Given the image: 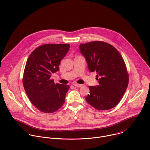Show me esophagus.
Here are the masks:
<instances>
[{
    "mask_svg": "<svg viewBox=\"0 0 150 150\" xmlns=\"http://www.w3.org/2000/svg\"><path fill=\"white\" fill-rule=\"evenodd\" d=\"M74 85L75 86H76V87H81V86H82L83 85H82V84H79V83H74Z\"/></svg>",
    "mask_w": 150,
    "mask_h": 150,
    "instance_id": "34e87169",
    "label": "esophagus"
}]
</instances>
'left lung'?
<instances>
[{"mask_svg": "<svg viewBox=\"0 0 150 150\" xmlns=\"http://www.w3.org/2000/svg\"><path fill=\"white\" fill-rule=\"evenodd\" d=\"M90 72L96 73L98 85L89 86L86 102L98 110L115 107L122 98L128 85L129 77L124 61L111 45L93 41L79 45Z\"/></svg>", "mask_w": 150, "mask_h": 150, "instance_id": "8db88e82", "label": "left lung"}]
</instances>
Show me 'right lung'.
<instances>
[{"mask_svg":"<svg viewBox=\"0 0 150 150\" xmlns=\"http://www.w3.org/2000/svg\"><path fill=\"white\" fill-rule=\"evenodd\" d=\"M69 44L42 45L30 54L23 73V84L30 101L40 111L52 113L65 101L69 86L55 83L52 73L59 71L61 61L66 56Z\"/></svg>","mask_w":150,"mask_h":150,"instance_id":"add662e5","label":"right lung"}]
</instances>
